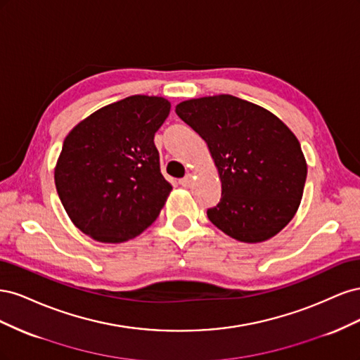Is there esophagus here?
<instances>
[{
    "instance_id": "1",
    "label": "esophagus",
    "mask_w": 360,
    "mask_h": 360,
    "mask_svg": "<svg viewBox=\"0 0 360 360\" xmlns=\"http://www.w3.org/2000/svg\"><path fill=\"white\" fill-rule=\"evenodd\" d=\"M192 183H193L192 174H188V176H184V177L180 180V184H181L183 188H191V186H192Z\"/></svg>"
}]
</instances>
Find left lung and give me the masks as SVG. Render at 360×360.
Segmentation results:
<instances>
[{
    "mask_svg": "<svg viewBox=\"0 0 360 360\" xmlns=\"http://www.w3.org/2000/svg\"><path fill=\"white\" fill-rule=\"evenodd\" d=\"M177 115L209 147L222 183L213 225L243 243L276 236L296 214L307 180L299 139L281 120L231 94L184 101Z\"/></svg>",
    "mask_w": 360,
    "mask_h": 360,
    "instance_id": "8db88e82",
    "label": "left lung"
}]
</instances>
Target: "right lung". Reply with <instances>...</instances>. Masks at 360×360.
<instances>
[{
	"mask_svg": "<svg viewBox=\"0 0 360 360\" xmlns=\"http://www.w3.org/2000/svg\"><path fill=\"white\" fill-rule=\"evenodd\" d=\"M171 103L159 96H129L76 124L57 160L56 188L76 228L102 243L143 233L165 205L155 134Z\"/></svg>",
	"mask_w": 360,
	"mask_h": 360,
	"instance_id": "obj_1",
	"label": "right lung"
}]
</instances>
